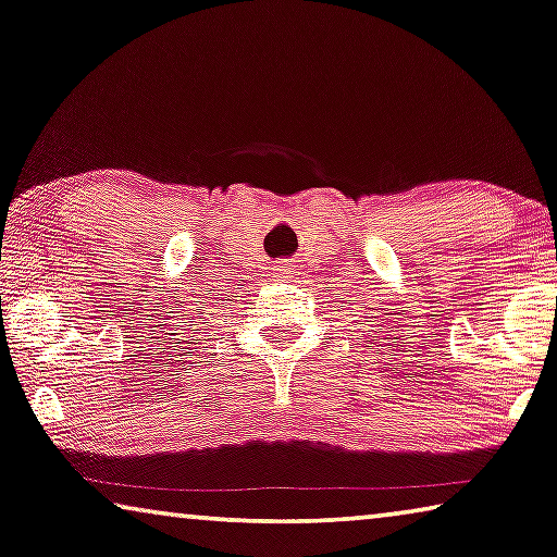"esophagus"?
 <instances>
[{
	"label": "esophagus",
	"mask_w": 557,
	"mask_h": 557,
	"mask_svg": "<svg viewBox=\"0 0 557 557\" xmlns=\"http://www.w3.org/2000/svg\"><path fill=\"white\" fill-rule=\"evenodd\" d=\"M277 270H282V275H285V264H277Z\"/></svg>",
	"instance_id": "obj_1"
}]
</instances>
